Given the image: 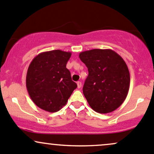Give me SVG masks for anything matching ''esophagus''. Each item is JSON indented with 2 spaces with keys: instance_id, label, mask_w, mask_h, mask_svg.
Instances as JSON below:
<instances>
[{
  "instance_id": "esophagus-1",
  "label": "esophagus",
  "mask_w": 154,
  "mask_h": 154,
  "mask_svg": "<svg viewBox=\"0 0 154 154\" xmlns=\"http://www.w3.org/2000/svg\"><path fill=\"white\" fill-rule=\"evenodd\" d=\"M82 82H77V86H78V88H79V89H80V88L82 87Z\"/></svg>"
}]
</instances>
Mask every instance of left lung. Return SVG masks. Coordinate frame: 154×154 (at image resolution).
<instances>
[{"label": "left lung", "instance_id": "obj_1", "mask_svg": "<svg viewBox=\"0 0 154 154\" xmlns=\"http://www.w3.org/2000/svg\"><path fill=\"white\" fill-rule=\"evenodd\" d=\"M79 58L87 67L83 93L89 106L100 113L113 112L128 94L130 75L120 55L111 49L82 51Z\"/></svg>", "mask_w": 154, "mask_h": 154}]
</instances>
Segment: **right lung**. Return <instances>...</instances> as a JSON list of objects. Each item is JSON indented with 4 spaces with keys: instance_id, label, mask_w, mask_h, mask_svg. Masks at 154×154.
<instances>
[{
    "instance_id": "add662e5",
    "label": "right lung",
    "mask_w": 154,
    "mask_h": 154,
    "mask_svg": "<svg viewBox=\"0 0 154 154\" xmlns=\"http://www.w3.org/2000/svg\"><path fill=\"white\" fill-rule=\"evenodd\" d=\"M71 52L62 50L41 52L32 60L26 75L31 100L41 109L54 113L66 105L77 84L66 68Z\"/></svg>"
}]
</instances>
